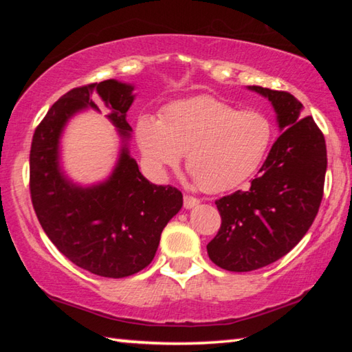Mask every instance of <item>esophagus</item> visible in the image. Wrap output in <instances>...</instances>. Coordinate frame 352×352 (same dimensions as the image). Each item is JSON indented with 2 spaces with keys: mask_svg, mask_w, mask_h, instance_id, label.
<instances>
[{
  "mask_svg": "<svg viewBox=\"0 0 352 352\" xmlns=\"http://www.w3.org/2000/svg\"><path fill=\"white\" fill-rule=\"evenodd\" d=\"M199 204H200V200L195 197H190V195H184L183 197V206L186 208V210H190V208L197 206Z\"/></svg>",
  "mask_w": 352,
  "mask_h": 352,
  "instance_id": "esophagus-1",
  "label": "esophagus"
}]
</instances>
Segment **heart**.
I'll list each match as a JSON object with an SVG mask.
<instances>
[{
  "label": "heart",
  "instance_id": "1",
  "mask_svg": "<svg viewBox=\"0 0 352 352\" xmlns=\"http://www.w3.org/2000/svg\"><path fill=\"white\" fill-rule=\"evenodd\" d=\"M273 136L270 119L212 96H195L166 105L160 119L141 116L135 141L148 174L163 178L184 162L199 188L216 194L239 186L258 169Z\"/></svg>",
  "mask_w": 352,
  "mask_h": 352
}]
</instances>
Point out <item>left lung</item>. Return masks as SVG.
<instances>
[{
  "mask_svg": "<svg viewBox=\"0 0 352 352\" xmlns=\"http://www.w3.org/2000/svg\"><path fill=\"white\" fill-rule=\"evenodd\" d=\"M272 102L281 135L247 190L216 200L222 217L208 256L220 269L252 272L283 258L311 228L323 199L326 142L287 91L248 87Z\"/></svg>",
  "mask_w": 352,
  "mask_h": 352,
  "instance_id": "obj_1",
  "label": "left lung"
}]
</instances>
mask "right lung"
Returning <instances> with one entry per match:
<instances>
[{"instance_id":"1","label":"right lung","mask_w":352,"mask_h":352,"mask_svg":"<svg viewBox=\"0 0 352 352\" xmlns=\"http://www.w3.org/2000/svg\"><path fill=\"white\" fill-rule=\"evenodd\" d=\"M135 87L109 79L74 88L57 100L35 129L31 146V199L46 236L80 269L105 278H126L151 264L169 220L182 210L174 186H157L130 157L132 127L127 111ZM111 111L107 117L122 136L116 169L107 181L80 187L60 166L63 129L76 112L98 111L94 94Z\"/></svg>"}]
</instances>
